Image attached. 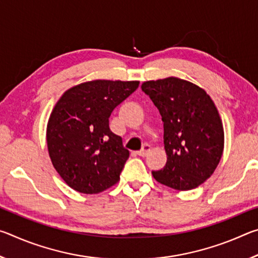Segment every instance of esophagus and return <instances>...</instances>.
Listing matches in <instances>:
<instances>
[{
    "mask_svg": "<svg viewBox=\"0 0 258 258\" xmlns=\"http://www.w3.org/2000/svg\"><path fill=\"white\" fill-rule=\"evenodd\" d=\"M150 149H151V147L149 145H143L142 149L138 151V155L141 156V157H146L148 155V152L150 151Z\"/></svg>",
    "mask_w": 258,
    "mask_h": 258,
    "instance_id": "34e87169",
    "label": "esophagus"
}]
</instances>
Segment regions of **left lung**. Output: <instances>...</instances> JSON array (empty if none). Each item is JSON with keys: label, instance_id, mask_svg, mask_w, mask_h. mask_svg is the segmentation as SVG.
I'll return each instance as SVG.
<instances>
[{"label": "left lung", "instance_id": "1", "mask_svg": "<svg viewBox=\"0 0 258 258\" xmlns=\"http://www.w3.org/2000/svg\"><path fill=\"white\" fill-rule=\"evenodd\" d=\"M164 121L167 163L152 175L175 190H191L209 178L224 148L222 120L211 97L176 77L148 81L141 86Z\"/></svg>", "mask_w": 258, "mask_h": 258}]
</instances>
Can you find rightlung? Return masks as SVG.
<instances>
[{"label":"right lung","mask_w":258,"mask_h":258,"mask_svg":"<svg viewBox=\"0 0 258 258\" xmlns=\"http://www.w3.org/2000/svg\"><path fill=\"white\" fill-rule=\"evenodd\" d=\"M139 82H86L66 91L46 130L47 149L61 178L82 194H99L118 182L130 151L111 132L109 117Z\"/></svg>","instance_id":"1"}]
</instances>
